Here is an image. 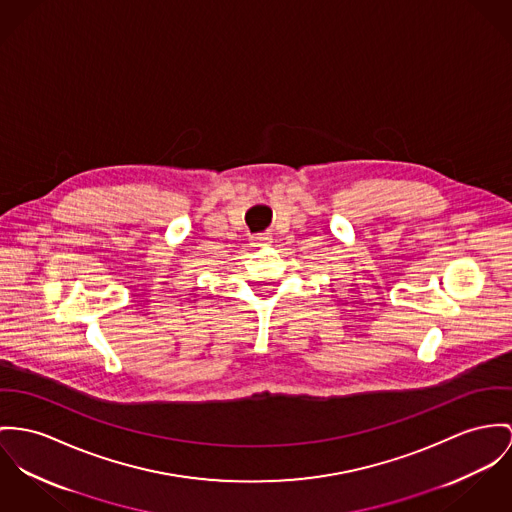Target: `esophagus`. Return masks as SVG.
<instances>
[{"mask_svg":"<svg viewBox=\"0 0 512 512\" xmlns=\"http://www.w3.org/2000/svg\"><path fill=\"white\" fill-rule=\"evenodd\" d=\"M251 243H253L255 247H261V245L271 243V237L265 236V234H257V236L251 237Z\"/></svg>","mask_w":512,"mask_h":512,"instance_id":"esophagus-1","label":"esophagus"}]
</instances>
